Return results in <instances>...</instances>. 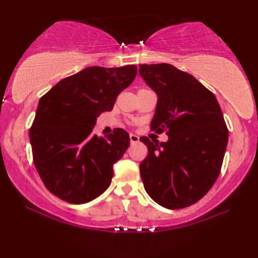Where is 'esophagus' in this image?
I'll use <instances>...</instances> for the list:
<instances>
[{"mask_svg":"<svg viewBox=\"0 0 258 258\" xmlns=\"http://www.w3.org/2000/svg\"><path fill=\"white\" fill-rule=\"evenodd\" d=\"M129 139H130V143H132V144L137 143L140 141V137L137 136V135H135V134H130Z\"/></svg>","mask_w":258,"mask_h":258,"instance_id":"obj_1","label":"esophagus"}]
</instances>
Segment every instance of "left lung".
<instances>
[{"label":"left lung","mask_w":258,"mask_h":258,"mask_svg":"<svg viewBox=\"0 0 258 258\" xmlns=\"http://www.w3.org/2000/svg\"><path fill=\"white\" fill-rule=\"evenodd\" d=\"M140 75L157 95L150 128L167 130V142L141 137L148 156L140 164L144 189L167 209L200 201L220 175L228 128L215 95L176 67L141 64Z\"/></svg>","instance_id":"obj_1"}]
</instances>
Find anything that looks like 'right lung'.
<instances>
[{"label": "right lung", "mask_w": 258, "mask_h": 258, "mask_svg": "<svg viewBox=\"0 0 258 258\" xmlns=\"http://www.w3.org/2000/svg\"><path fill=\"white\" fill-rule=\"evenodd\" d=\"M136 74V66L89 67L41 97L29 132L31 150L42 182L58 199L83 204L110 185L112 165L128 149L129 134L118 128L98 137L93 129Z\"/></svg>", "instance_id": "right-lung-1"}]
</instances>
